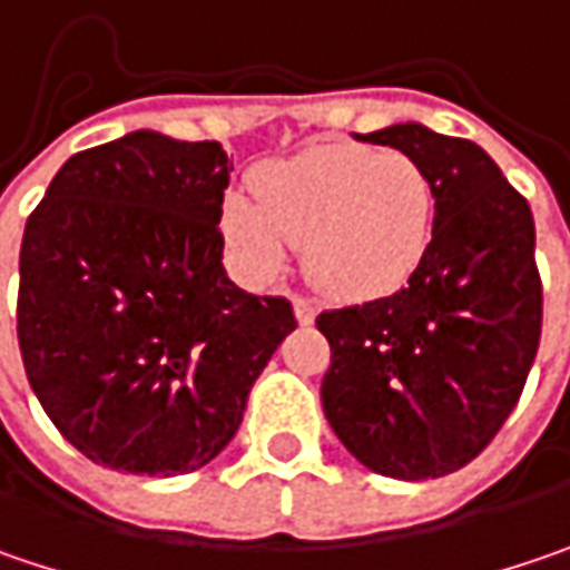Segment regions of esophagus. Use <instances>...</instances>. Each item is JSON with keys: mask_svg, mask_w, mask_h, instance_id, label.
<instances>
[{"mask_svg": "<svg viewBox=\"0 0 570 570\" xmlns=\"http://www.w3.org/2000/svg\"><path fill=\"white\" fill-rule=\"evenodd\" d=\"M293 313H296V322H299V325H313V318H316V303L306 299V296H293Z\"/></svg>", "mask_w": 570, "mask_h": 570, "instance_id": "obj_1", "label": "esophagus"}]
</instances>
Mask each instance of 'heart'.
<instances>
[{"mask_svg": "<svg viewBox=\"0 0 570 570\" xmlns=\"http://www.w3.org/2000/svg\"><path fill=\"white\" fill-rule=\"evenodd\" d=\"M254 193L222 199V238L252 281L281 274L306 245V277L364 303L406 284L432 242L435 193L410 154L316 145L257 170Z\"/></svg>", "mask_w": 570, "mask_h": 570, "instance_id": "b5f03b06", "label": "heart"}]
</instances>
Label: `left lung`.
Wrapping results in <instances>:
<instances>
[{
	"instance_id": "8db88e82",
	"label": "left lung",
	"mask_w": 570,
	"mask_h": 570,
	"mask_svg": "<svg viewBox=\"0 0 570 570\" xmlns=\"http://www.w3.org/2000/svg\"><path fill=\"white\" fill-rule=\"evenodd\" d=\"M410 154L435 193L432 242L393 296L316 318L322 410L374 474L445 478L513 413L542 335L532 209L484 148L419 121L364 135Z\"/></svg>"
}]
</instances>
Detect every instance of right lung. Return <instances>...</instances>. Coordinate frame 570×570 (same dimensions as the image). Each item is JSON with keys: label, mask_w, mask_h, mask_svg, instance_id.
Listing matches in <instances>:
<instances>
[{"label": "right lung", "mask_w": 570, "mask_h": 570, "mask_svg": "<svg viewBox=\"0 0 570 570\" xmlns=\"http://www.w3.org/2000/svg\"><path fill=\"white\" fill-rule=\"evenodd\" d=\"M228 170L218 141L141 128L73 154L28 216L24 374L96 464L148 478L209 464L296 328L289 299L245 293L222 267Z\"/></svg>", "instance_id": "1"}]
</instances>
